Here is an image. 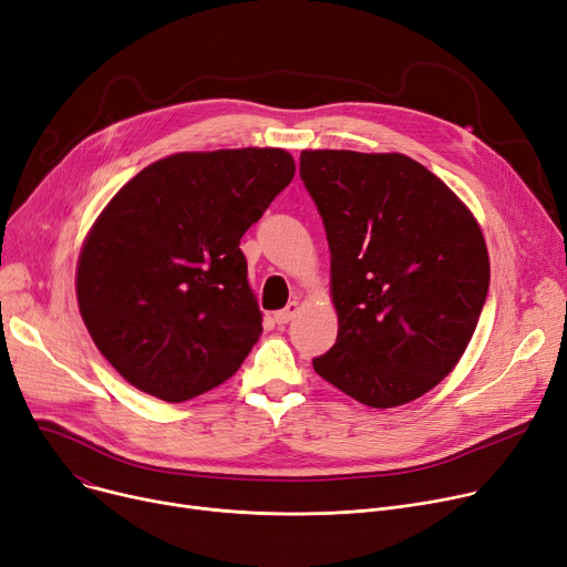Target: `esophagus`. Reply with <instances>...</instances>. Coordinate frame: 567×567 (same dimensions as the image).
I'll use <instances>...</instances> for the list:
<instances>
[{
	"mask_svg": "<svg viewBox=\"0 0 567 567\" xmlns=\"http://www.w3.org/2000/svg\"><path fill=\"white\" fill-rule=\"evenodd\" d=\"M298 309H300L298 302H288L286 309L275 311V322H277V326H286V322H290L295 318V313H298Z\"/></svg>",
	"mask_w": 567,
	"mask_h": 567,
	"instance_id": "34e87169",
	"label": "esophagus"
}]
</instances>
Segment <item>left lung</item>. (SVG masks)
Listing matches in <instances>:
<instances>
[{
	"instance_id": "8db88e82",
	"label": "left lung",
	"mask_w": 567,
	"mask_h": 567,
	"mask_svg": "<svg viewBox=\"0 0 567 567\" xmlns=\"http://www.w3.org/2000/svg\"><path fill=\"white\" fill-rule=\"evenodd\" d=\"M300 177L328 233L339 316L316 373L371 409L422 396L460 362L487 300L475 217L396 152L305 150Z\"/></svg>"
}]
</instances>
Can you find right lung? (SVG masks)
I'll list each match as a JSON object with an SVG mask.
<instances>
[{
    "label": "right lung",
    "instance_id": "add662e5",
    "mask_svg": "<svg viewBox=\"0 0 567 567\" xmlns=\"http://www.w3.org/2000/svg\"><path fill=\"white\" fill-rule=\"evenodd\" d=\"M295 175L286 150L179 152L128 179L78 258L85 326L122 379L171 403L221 385L262 332L239 239Z\"/></svg>",
    "mask_w": 567,
    "mask_h": 567
}]
</instances>
